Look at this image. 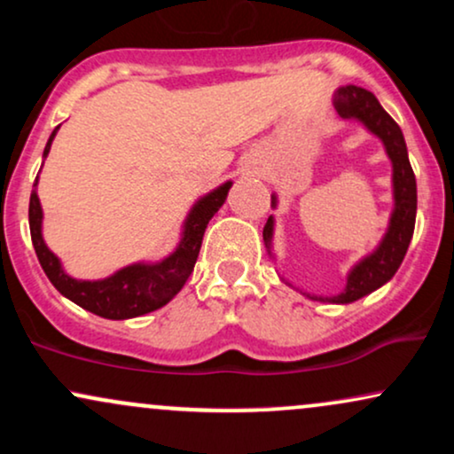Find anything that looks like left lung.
<instances>
[{
  "label": "left lung",
  "mask_w": 454,
  "mask_h": 454,
  "mask_svg": "<svg viewBox=\"0 0 454 454\" xmlns=\"http://www.w3.org/2000/svg\"><path fill=\"white\" fill-rule=\"evenodd\" d=\"M333 106H335L337 117L341 121H356L373 134L380 143H382L384 153L390 160L393 166V176H390V185H393V211H390L388 226L384 237L367 256L358 260L354 267L348 270L346 286L340 294L333 296H320L309 294L305 290L296 288L288 279L281 278L286 286L299 290L301 294L311 301H320V303H333V305H348L354 301L363 299V296L376 293L382 288L387 281L393 279L397 269L403 262L405 252H408L411 234H414V222H416V176L411 170L408 160V147H405V138L401 128L395 123V119L384 111L382 104L372 91L363 90L356 85H346L335 90L333 93ZM279 200L278 194H270V209H278ZM273 234H275V217L270 215L267 220V226L262 231L264 247L270 260H275L273 252Z\"/></svg>",
  "instance_id": "8db88e82"
}]
</instances>
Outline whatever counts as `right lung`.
<instances>
[{
    "label": "right lung",
    "mask_w": 454,
    "mask_h": 454,
    "mask_svg": "<svg viewBox=\"0 0 454 454\" xmlns=\"http://www.w3.org/2000/svg\"><path fill=\"white\" fill-rule=\"evenodd\" d=\"M57 129L59 126L53 129L49 143H46L43 153L44 160L57 137ZM38 179L40 173L35 176L29 198V231L35 256L43 264L46 278L66 299L91 314L106 317V320H129V317L151 314L179 294V290L184 288L187 278L194 270L207 223L220 211L232 187V181H226L198 198L192 209L187 211L185 220L181 223L179 243L175 245L168 256L155 260V262L153 260H138V262L126 264L102 279H76L66 273L59 256L51 252L43 237L44 213L38 198Z\"/></svg>",
    "instance_id": "right-lung-1"
}]
</instances>
